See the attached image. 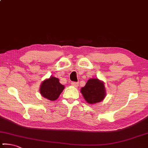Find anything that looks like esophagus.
Wrapping results in <instances>:
<instances>
[{
    "instance_id": "34e87169",
    "label": "esophagus",
    "mask_w": 148,
    "mask_h": 148,
    "mask_svg": "<svg viewBox=\"0 0 148 148\" xmlns=\"http://www.w3.org/2000/svg\"><path fill=\"white\" fill-rule=\"evenodd\" d=\"M71 85H73V86H74V87H77L78 85H79V83L77 82H73H73H71Z\"/></svg>"
}]
</instances>
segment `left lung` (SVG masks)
Listing matches in <instances>:
<instances>
[{
    "label": "left lung",
    "instance_id": "1",
    "mask_svg": "<svg viewBox=\"0 0 148 148\" xmlns=\"http://www.w3.org/2000/svg\"><path fill=\"white\" fill-rule=\"evenodd\" d=\"M81 92L84 99L90 104L101 101L106 95L103 82L97 78L89 79L85 87L81 89Z\"/></svg>",
    "mask_w": 148,
    "mask_h": 148
}]
</instances>
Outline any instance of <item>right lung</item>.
<instances>
[{
    "mask_svg": "<svg viewBox=\"0 0 148 148\" xmlns=\"http://www.w3.org/2000/svg\"><path fill=\"white\" fill-rule=\"evenodd\" d=\"M65 86L59 83V79L51 76L43 81L40 87V93L42 97L50 101L58 99Z\"/></svg>",
    "mask_w": 148,
    "mask_h": 148,
    "instance_id": "1",
    "label": "right lung"
}]
</instances>
